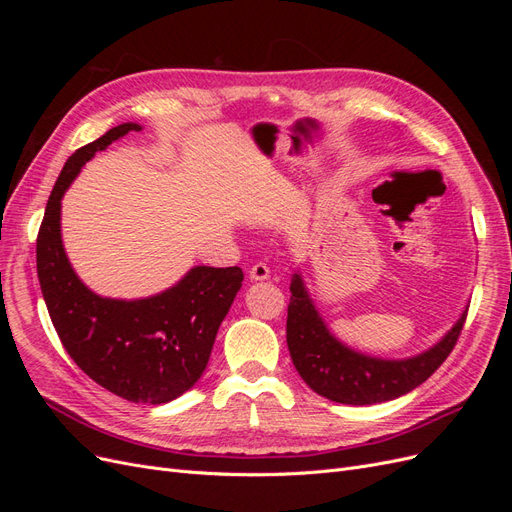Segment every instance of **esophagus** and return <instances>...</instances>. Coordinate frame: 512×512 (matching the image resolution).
<instances>
[{
	"label": "esophagus",
	"instance_id": "1",
	"mask_svg": "<svg viewBox=\"0 0 512 512\" xmlns=\"http://www.w3.org/2000/svg\"><path fill=\"white\" fill-rule=\"evenodd\" d=\"M269 275H271V271H269L265 262H258V265H254L250 269V280L252 282H265V280H269Z\"/></svg>",
	"mask_w": 512,
	"mask_h": 512
}]
</instances>
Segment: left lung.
I'll list each match as a JSON object with an SVG mask.
<instances>
[{
  "instance_id": "1",
  "label": "left lung",
  "mask_w": 512,
  "mask_h": 512,
  "mask_svg": "<svg viewBox=\"0 0 512 512\" xmlns=\"http://www.w3.org/2000/svg\"><path fill=\"white\" fill-rule=\"evenodd\" d=\"M286 342L299 376L314 393L337 404L371 406L410 393L436 371L455 348L468 307L438 344L408 359H380L354 350L331 333L299 271L290 280Z\"/></svg>"
}]
</instances>
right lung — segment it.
Wrapping results in <instances>:
<instances>
[{
	"mask_svg": "<svg viewBox=\"0 0 512 512\" xmlns=\"http://www.w3.org/2000/svg\"><path fill=\"white\" fill-rule=\"evenodd\" d=\"M138 130V123H121L68 158L46 203L36 265L46 309L72 361L106 391L158 406L190 391L203 376L243 271L200 265L175 286L130 301L100 297L81 282L61 241V198L98 151Z\"/></svg>",
	"mask_w": 512,
	"mask_h": 512,
	"instance_id": "obj_1",
	"label": "right lung"
}]
</instances>
